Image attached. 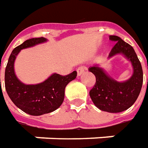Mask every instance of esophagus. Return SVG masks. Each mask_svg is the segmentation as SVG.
Returning <instances> with one entry per match:
<instances>
[{"instance_id": "1", "label": "esophagus", "mask_w": 148, "mask_h": 148, "mask_svg": "<svg viewBox=\"0 0 148 148\" xmlns=\"http://www.w3.org/2000/svg\"><path fill=\"white\" fill-rule=\"evenodd\" d=\"M85 70H86V67L85 66H79L78 68H77V75L78 76H81L82 74H83L84 73V71H85Z\"/></svg>"}]
</instances>
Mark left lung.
I'll list each match as a JSON object with an SVG mask.
<instances>
[{"mask_svg": "<svg viewBox=\"0 0 148 148\" xmlns=\"http://www.w3.org/2000/svg\"><path fill=\"white\" fill-rule=\"evenodd\" d=\"M110 39L116 43L108 58L122 54L131 62L134 73L127 81L117 82L98 64L89 67V71L96 78L94 87L90 91V96L94 105L100 110L119 113L128 110L137 100L143 86V73L134 48L115 35H110Z\"/></svg>", "mask_w": 148, "mask_h": 148, "instance_id": "obj_1", "label": "left lung"}]
</instances>
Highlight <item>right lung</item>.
Segmentation results:
<instances>
[{
  "label": "right lung",
  "instance_id": "1",
  "mask_svg": "<svg viewBox=\"0 0 148 148\" xmlns=\"http://www.w3.org/2000/svg\"><path fill=\"white\" fill-rule=\"evenodd\" d=\"M47 41L43 37L33 38L16 47L9 58L5 71V86L9 97L19 109L34 116L49 114L58 109L64 100L66 85L77 75L76 71L66 76L53 73L44 82L35 85H26L17 78L14 64L19 53L22 49Z\"/></svg>",
  "mask_w": 148,
  "mask_h": 148
}]
</instances>
